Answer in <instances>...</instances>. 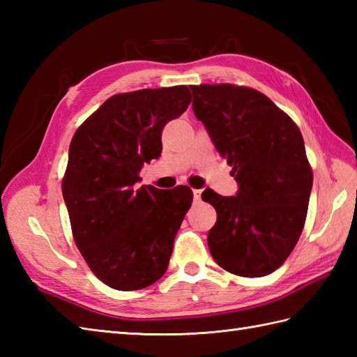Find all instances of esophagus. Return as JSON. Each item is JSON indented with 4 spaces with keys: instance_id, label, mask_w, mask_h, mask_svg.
<instances>
[{
    "instance_id": "34e87169",
    "label": "esophagus",
    "mask_w": 357,
    "mask_h": 357,
    "mask_svg": "<svg viewBox=\"0 0 357 357\" xmlns=\"http://www.w3.org/2000/svg\"><path fill=\"white\" fill-rule=\"evenodd\" d=\"M201 195H202V190H193V199L201 201Z\"/></svg>"
}]
</instances>
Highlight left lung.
Listing matches in <instances>:
<instances>
[{
    "mask_svg": "<svg viewBox=\"0 0 357 357\" xmlns=\"http://www.w3.org/2000/svg\"><path fill=\"white\" fill-rule=\"evenodd\" d=\"M192 92L196 119L238 183L234 196L202 193L218 213L210 253L233 275L267 276L285 262L305 224L313 172L304 139L291 118L257 90L202 84Z\"/></svg>",
    "mask_w": 357,
    "mask_h": 357,
    "instance_id": "8db88e82",
    "label": "left lung"
}]
</instances>
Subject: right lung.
I'll return each instance as SVG.
<instances>
[{
  "label": "right lung",
  "mask_w": 357,
  "mask_h": 357,
  "mask_svg": "<svg viewBox=\"0 0 357 357\" xmlns=\"http://www.w3.org/2000/svg\"><path fill=\"white\" fill-rule=\"evenodd\" d=\"M190 101L187 86L115 95L73 135L63 196L75 244L115 290L146 288L169 267L193 193L185 185L162 192L136 183L144 162L161 156L164 126Z\"/></svg>",
  "instance_id": "add662e5"
}]
</instances>
